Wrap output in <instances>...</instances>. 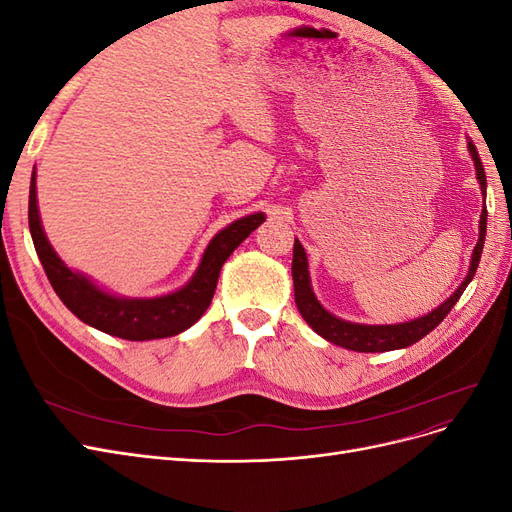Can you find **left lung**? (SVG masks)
<instances>
[{"mask_svg":"<svg viewBox=\"0 0 512 512\" xmlns=\"http://www.w3.org/2000/svg\"><path fill=\"white\" fill-rule=\"evenodd\" d=\"M468 151H470V156L476 166V179L480 183V192H483V196H485V190H487L485 168H483V162H480V158H478V151L472 141L468 143ZM485 235H487V209L483 207V213H480V226H478V243L474 247V254L470 260V271L466 275V280L461 282V286L442 305L433 309V312H429L421 318H414L410 322H399V324H359V322H348V320H342V318L329 314L327 309L318 303L316 294L312 290V282H309V271H307V256H305L303 245L294 239V250H292L294 301H297L299 312L309 327H312L324 339H329V342L335 346H342V348H348L354 352H389V350L408 348L438 327V324L446 318V314L451 312L453 305L459 301L466 286L472 282V277H474L476 267L480 262V254H483Z\"/></svg>","mask_w":512,"mask_h":512,"instance_id":"1","label":"left lung"}]
</instances>
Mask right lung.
<instances>
[{
	"label": "right lung",
	"instance_id": "1",
	"mask_svg": "<svg viewBox=\"0 0 512 512\" xmlns=\"http://www.w3.org/2000/svg\"><path fill=\"white\" fill-rule=\"evenodd\" d=\"M262 222H265V213H252L220 230L207 245L194 277L181 290L156 299H123L104 292L85 275L68 269L61 262L42 230L36 200V170L29 185V232H32L36 254L57 297L89 327L130 339V342L170 337L190 329L211 305L226 258Z\"/></svg>",
	"mask_w": 512,
	"mask_h": 512
}]
</instances>
